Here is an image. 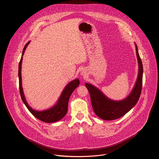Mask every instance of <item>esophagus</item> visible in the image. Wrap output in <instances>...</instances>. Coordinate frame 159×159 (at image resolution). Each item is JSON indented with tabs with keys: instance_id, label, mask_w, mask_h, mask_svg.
Returning <instances> with one entry per match:
<instances>
[{
	"instance_id": "1",
	"label": "esophagus",
	"mask_w": 159,
	"mask_h": 159,
	"mask_svg": "<svg viewBox=\"0 0 159 159\" xmlns=\"http://www.w3.org/2000/svg\"><path fill=\"white\" fill-rule=\"evenodd\" d=\"M81 75H82V76H85V73H84V72L82 71V72H81Z\"/></svg>"
}]
</instances>
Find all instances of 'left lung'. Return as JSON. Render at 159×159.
Returning <instances> with one entry per match:
<instances>
[{
	"mask_svg": "<svg viewBox=\"0 0 159 159\" xmlns=\"http://www.w3.org/2000/svg\"><path fill=\"white\" fill-rule=\"evenodd\" d=\"M139 71L136 83L133 90L126 98L116 101L108 98L102 92L91 84L85 83L91 96L93 110L99 118L105 120H112L124 116L136 105L141 95L143 86V66L135 43Z\"/></svg>",
	"mask_w": 159,
	"mask_h": 159,
	"instance_id": "1",
	"label": "left lung"
}]
</instances>
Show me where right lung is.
Segmentation results:
<instances>
[{
    "mask_svg": "<svg viewBox=\"0 0 159 159\" xmlns=\"http://www.w3.org/2000/svg\"><path fill=\"white\" fill-rule=\"evenodd\" d=\"M30 42L24 46L23 49V53L19 63V67H18V77H19V88H20V92L21 95V97L23 100V102L30 111L31 113L35 117L41 121L46 122V123H52L55 121H58L62 119L66 114H67L68 110V104L69 98L70 95L75 91L76 88L79 85L80 82L78 79L71 81V82L68 83V84L66 86L64 89L62 91L60 99L56 105L51 107L48 110H46L42 111H38L36 110H33L31 108L29 104H27L23 92V88H22V81H21V64L23 60V56L25 52V50L27 48V45L29 44Z\"/></svg>",
    "mask_w": 159,
    "mask_h": 159,
    "instance_id": "obj_1",
    "label": "right lung"
}]
</instances>
